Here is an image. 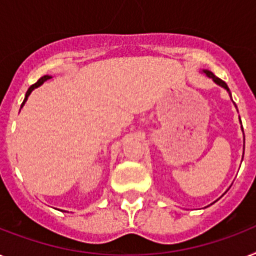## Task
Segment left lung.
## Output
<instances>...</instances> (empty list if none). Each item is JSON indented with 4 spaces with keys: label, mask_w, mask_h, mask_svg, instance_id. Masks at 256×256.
<instances>
[{
    "label": "left lung",
    "mask_w": 256,
    "mask_h": 256,
    "mask_svg": "<svg viewBox=\"0 0 256 256\" xmlns=\"http://www.w3.org/2000/svg\"><path fill=\"white\" fill-rule=\"evenodd\" d=\"M204 72H205V74H206V76H209V78H213V81H214V82H217L218 85H221V86H224V88H225L226 90H228V92L230 93L229 88H228V85H226L225 81L221 80V78H218L217 76H216V74H213V72H210V70H204ZM230 97H232V96H230Z\"/></svg>",
    "instance_id": "obj_1"
}]
</instances>
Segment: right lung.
I'll return each instance as SVG.
<instances>
[{"label": "right lung", "instance_id": "obj_1", "mask_svg": "<svg viewBox=\"0 0 256 256\" xmlns=\"http://www.w3.org/2000/svg\"><path fill=\"white\" fill-rule=\"evenodd\" d=\"M48 78H50V76H43V78H39V80L36 81V82H35V84H32V85H31V86H30V88L27 89V92H26V97H24V102H22V106H24V102H26L27 97H28V96H30V93L32 92V90H34L35 88H38L39 85H42V84H43V82H44L46 80H48ZM22 106H20V108H22Z\"/></svg>", "mask_w": 256, "mask_h": 256}]
</instances>
